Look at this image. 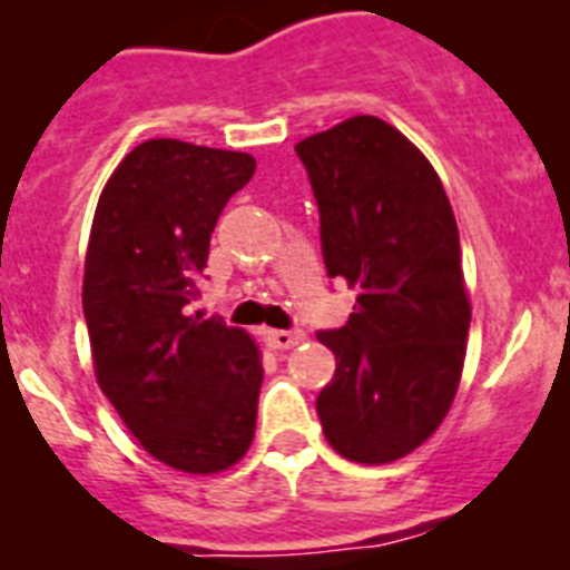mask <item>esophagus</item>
I'll use <instances>...</instances> for the list:
<instances>
[{"mask_svg":"<svg viewBox=\"0 0 570 570\" xmlns=\"http://www.w3.org/2000/svg\"><path fill=\"white\" fill-rule=\"evenodd\" d=\"M305 338V333L302 331H265V344H268L271 350H291L296 347V344Z\"/></svg>","mask_w":570,"mask_h":570,"instance_id":"34e87169","label":"esophagus"}]
</instances>
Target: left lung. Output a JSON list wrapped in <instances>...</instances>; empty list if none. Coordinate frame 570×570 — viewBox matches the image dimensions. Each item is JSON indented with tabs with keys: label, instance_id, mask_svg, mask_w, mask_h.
<instances>
[{
	"label": "left lung",
	"instance_id": "left-lung-1",
	"mask_svg": "<svg viewBox=\"0 0 570 570\" xmlns=\"http://www.w3.org/2000/svg\"><path fill=\"white\" fill-rule=\"evenodd\" d=\"M320 206L331 279L358 291L350 320L320 331L336 373L316 399L338 455L390 463L441 426L469 336L461 239L441 177L395 127L358 115L296 144Z\"/></svg>",
	"mask_w": 570,
	"mask_h": 570
}]
</instances>
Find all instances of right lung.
I'll return each instance as SVG.
<instances>
[{"mask_svg":"<svg viewBox=\"0 0 570 570\" xmlns=\"http://www.w3.org/2000/svg\"><path fill=\"white\" fill-rule=\"evenodd\" d=\"M254 169L245 153L146 140L92 220L81 302L96 379L146 452L180 472L228 469L257 426V344L189 311L217 217Z\"/></svg>","mask_w":570,"mask_h":570,"instance_id":"obj_1","label":"right lung"}]
</instances>
